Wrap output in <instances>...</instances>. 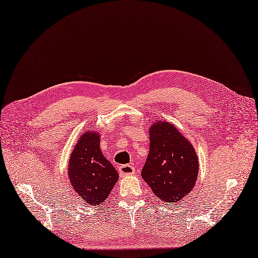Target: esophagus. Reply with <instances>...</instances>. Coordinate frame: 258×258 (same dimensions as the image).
Here are the masks:
<instances>
[{
  "mask_svg": "<svg viewBox=\"0 0 258 258\" xmlns=\"http://www.w3.org/2000/svg\"><path fill=\"white\" fill-rule=\"evenodd\" d=\"M119 173L121 176H128L135 173V168L131 165H122L119 167Z\"/></svg>",
  "mask_w": 258,
  "mask_h": 258,
  "instance_id": "1",
  "label": "esophagus"
}]
</instances>
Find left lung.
I'll return each mask as SVG.
<instances>
[{"mask_svg":"<svg viewBox=\"0 0 258 258\" xmlns=\"http://www.w3.org/2000/svg\"><path fill=\"white\" fill-rule=\"evenodd\" d=\"M150 151L141 175L154 195L169 204L182 201L196 185L199 158L191 142L166 121L151 125Z\"/></svg>","mask_w":258,"mask_h":258,"instance_id":"obj_1","label":"left lung"}]
</instances>
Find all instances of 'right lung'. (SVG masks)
Wrapping results in <instances>:
<instances>
[{
	"mask_svg": "<svg viewBox=\"0 0 258 258\" xmlns=\"http://www.w3.org/2000/svg\"><path fill=\"white\" fill-rule=\"evenodd\" d=\"M100 134L87 131L79 138L68 165V176L74 191L85 203L98 206L107 199L119 174L100 149Z\"/></svg>",
	"mask_w": 258,
	"mask_h": 258,
	"instance_id": "1",
	"label": "right lung"
}]
</instances>
